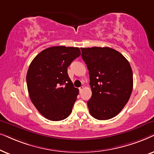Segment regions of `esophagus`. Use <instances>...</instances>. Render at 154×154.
<instances>
[{
  "instance_id": "34e87169",
  "label": "esophagus",
  "mask_w": 154,
  "mask_h": 154,
  "mask_svg": "<svg viewBox=\"0 0 154 154\" xmlns=\"http://www.w3.org/2000/svg\"><path fill=\"white\" fill-rule=\"evenodd\" d=\"M83 89H84V87H83V86H81V87L79 88V91H82Z\"/></svg>"
}]
</instances>
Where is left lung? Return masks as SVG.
I'll list each match as a JSON object with an SVG mask.
<instances>
[{
	"mask_svg": "<svg viewBox=\"0 0 154 154\" xmlns=\"http://www.w3.org/2000/svg\"><path fill=\"white\" fill-rule=\"evenodd\" d=\"M89 70L92 96L87 101L94 118L108 120L128 103L133 89V74L128 60L108 47L81 48Z\"/></svg>",
	"mask_w": 154,
	"mask_h": 154,
	"instance_id": "left-lung-1",
	"label": "left lung"
}]
</instances>
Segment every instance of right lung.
Listing matches in <instances>:
<instances>
[{
    "instance_id": "1",
    "label": "right lung",
    "mask_w": 154,
    "mask_h": 154,
    "mask_svg": "<svg viewBox=\"0 0 154 154\" xmlns=\"http://www.w3.org/2000/svg\"><path fill=\"white\" fill-rule=\"evenodd\" d=\"M81 55L77 47L53 46L42 51L32 61L26 74L30 99L38 112L52 121L67 118L77 100L67 67Z\"/></svg>"
}]
</instances>
